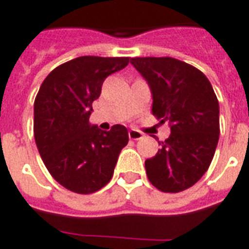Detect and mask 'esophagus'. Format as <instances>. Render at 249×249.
<instances>
[{
	"mask_svg": "<svg viewBox=\"0 0 249 249\" xmlns=\"http://www.w3.org/2000/svg\"><path fill=\"white\" fill-rule=\"evenodd\" d=\"M128 136H129L130 140H140V139H142V133L136 129H130L128 132Z\"/></svg>",
	"mask_w": 249,
	"mask_h": 249,
	"instance_id": "esophagus-1",
	"label": "esophagus"
}]
</instances>
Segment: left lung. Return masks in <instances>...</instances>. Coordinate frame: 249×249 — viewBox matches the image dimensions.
<instances>
[{
    "label": "left lung",
    "mask_w": 249,
    "mask_h": 249,
    "mask_svg": "<svg viewBox=\"0 0 249 249\" xmlns=\"http://www.w3.org/2000/svg\"><path fill=\"white\" fill-rule=\"evenodd\" d=\"M130 64L152 90V113L168 121L171 135L145 160L148 180L159 191L178 193L208 171L220 135L219 101L203 71L172 57H136Z\"/></svg>",
    "instance_id": "obj_1"
}]
</instances>
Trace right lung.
<instances>
[{"label":"right lung","mask_w":249,"mask_h":249,"mask_svg":"<svg viewBox=\"0 0 249 249\" xmlns=\"http://www.w3.org/2000/svg\"><path fill=\"white\" fill-rule=\"evenodd\" d=\"M128 64L129 57H77L54 68L36 96L37 149L53 178L71 192L89 195L105 187L128 144L124 125L103 132L89 124L104 80Z\"/></svg>","instance_id":"obj_1"}]
</instances>
